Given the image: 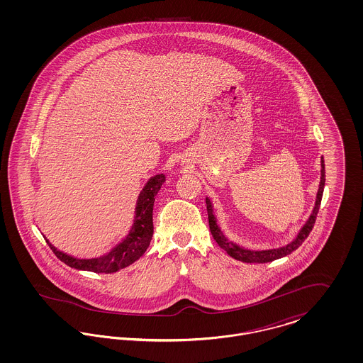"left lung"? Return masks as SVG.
<instances>
[{
	"label": "left lung",
	"mask_w": 363,
	"mask_h": 363,
	"mask_svg": "<svg viewBox=\"0 0 363 363\" xmlns=\"http://www.w3.org/2000/svg\"><path fill=\"white\" fill-rule=\"evenodd\" d=\"M324 186H325V164H324V157H321V177H320V185L318 190L315 194V201H314V207L311 209V213L308 218V220L305 222V225L301 227V230L298 231V234L295 235L293 241L279 246V247H269V249H247L245 246H241L235 242L230 241L225 237V233L222 231L220 225H218V219L215 216L213 212V204L212 200L209 197H206V203H207L208 211V222H209V230L211 234L213 237V240L218 242V245L227 252L228 256H231L233 259H240L243 262H271L277 259H281L284 256H289L290 253H293L294 250H296L302 242L308 238V235L311 234V228L315 222V216L318 212V208L321 204V199H323V193H324Z\"/></svg>",
	"instance_id": "8db88e82"
}]
</instances>
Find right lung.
<instances>
[{
	"label": "right lung",
	"mask_w": 363,
	"mask_h": 363,
	"mask_svg": "<svg viewBox=\"0 0 363 363\" xmlns=\"http://www.w3.org/2000/svg\"><path fill=\"white\" fill-rule=\"evenodd\" d=\"M164 181V174H156L147 181V184L138 194L133 223L130 225L128 234L122 238L121 242H118L114 247H111L107 253L99 257L79 259L57 249L46 237L45 240L52 247L55 256L67 265H69L70 268L95 274H111L123 269L133 264L135 261H138L150 246L154 234V203L156 194Z\"/></svg>",
	"instance_id": "1"
}]
</instances>
